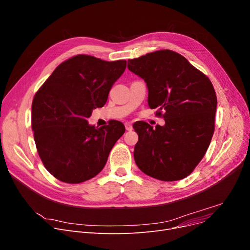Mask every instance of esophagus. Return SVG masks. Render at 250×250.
<instances>
[{"instance_id": "34e87169", "label": "esophagus", "mask_w": 250, "mask_h": 250, "mask_svg": "<svg viewBox=\"0 0 250 250\" xmlns=\"http://www.w3.org/2000/svg\"><path fill=\"white\" fill-rule=\"evenodd\" d=\"M125 128H126V130H127V131H131V130L133 129L132 124H131V123H125Z\"/></svg>"}]
</instances>
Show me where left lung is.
<instances>
[{"label":"left lung","mask_w":250,"mask_h":250,"mask_svg":"<svg viewBox=\"0 0 250 250\" xmlns=\"http://www.w3.org/2000/svg\"><path fill=\"white\" fill-rule=\"evenodd\" d=\"M128 69L146 82L148 105L165 125L134 123L138 142L134 159L148 176L181 180L195 169L214 133L217 98L212 83L174 51L160 50L128 60Z\"/></svg>","instance_id":"8db88e82"}]
</instances>
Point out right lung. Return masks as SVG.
<instances>
[{
  "mask_svg": "<svg viewBox=\"0 0 250 250\" xmlns=\"http://www.w3.org/2000/svg\"><path fill=\"white\" fill-rule=\"evenodd\" d=\"M126 69V61L107 62L77 55L57 67L35 94L32 129L39 156L58 180L77 184L104 168L123 123L113 120L100 128L87 118L103 107L108 94Z\"/></svg>",
  "mask_w": 250,
  "mask_h": 250,
  "instance_id": "add662e5",
  "label": "right lung"
}]
</instances>
